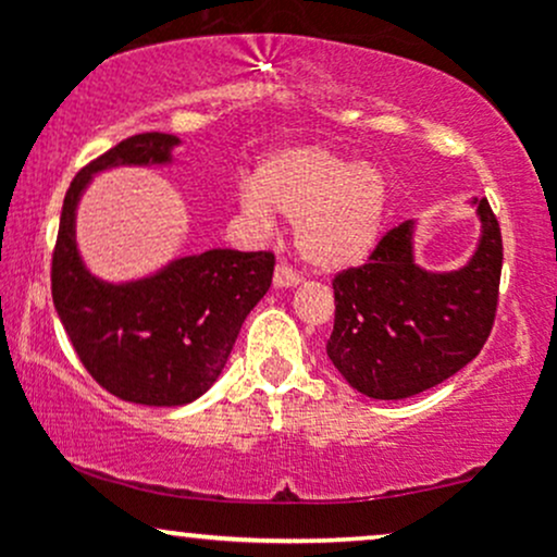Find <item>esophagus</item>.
Here are the masks:
<instances>
[{
    "mask_svg": "<svg viewBox=\"0 0 557 557\" xmlns=\"http://www.w3.org/2000/svg\"><path fill=\"white\" fill-rule=\"evenodd\" d=\"M296 285H298L296 270L287 264H277V270H274V287H296Z\"/></svg>",
    "mask_w": 557,
    "mask_h": 557,
    "instance_id": "1",
    "label": "esophagus"
}]
</instances>
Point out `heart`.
<instances>
[{
	"label": "heart",
	"mask_w": 557,
	"mask_h": 557,
	"mask_svg": "<svg viewBox=\"0 0 557 557\" xmlns=\"http://www.w3.org/2000/svg\"><path fill=\"white\" fill-rule=\"evenodd\" d=\"M389 185L374 164L324 146H290L259 164L240 188L243 214L261 227L272 212L296 222L300 259L319 272H343L369 259L380 243Z\"/></svg>",
	"instance_id": "b5f03b06"
}]
</instances>
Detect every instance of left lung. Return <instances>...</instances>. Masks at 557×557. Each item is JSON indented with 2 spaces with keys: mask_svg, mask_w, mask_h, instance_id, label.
<instances>
[{
  "mask_svg": "<svg viewBox=\"0 0 557 557\" xmlns=\"http://www.w3.org/2000/svg\"><path fill=\"white\" fill-rule=\"evenodd\" d=\"M482 222L463 267L417 264V222L393 227L369 264L335 277V327L327 356L350 387L376 400L424 393L476 359L487 343L503 270L500 225L487 198H471Z\"/></svg>",
  "mask_w": 557,
  "mask_h": 557,
  "instance_id": "1",
  "label": "left lung"
}]
</instances>
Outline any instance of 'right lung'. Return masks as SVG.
<instances>
[{
	"mask_svg": "<svg viewBox=\"0 0 557 557\" xmlns=\"http://www.w3.org/2000/svg\"><path fill=\"white\" fill-rule=\"evenodd\" d=\"M181 138L138 133L94 159L70 183L52 257V298L88 374L120 400L185 406L225 369L238 332L272 285L270 251L181 257L149 277L107 283L83 264L75 212L94 175L112 168L172 164Z\"/></svg>",
	"mask_w": 557,
	"mask_h": 557,
	"instance_id": "add662e5",
	"label": "right lung"
}]
</instances>
